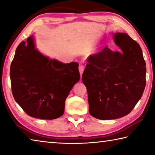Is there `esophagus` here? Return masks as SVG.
I'll return each mask as SVG.
<instances>
[{"instance_id": "1", "label": "esophagus", "mask_w": 155, "mask_h": 155, "mask_svg": "<svg viewBox=\"0 0 155 155\" xmlns=\"http://www.w3.org/2000/svg\"><path fill=\"white\" fill-rule=\"evenodd\" d=\"M84 65H80L79 67H78V70H79V72H80V74H81V77H82V74H83V72L84 71Z\"/></svg>"}]
</instances>
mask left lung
I'll return each instance as SVG.
<instances>
[{"mask_svg": "<svg viewBox=\"0 0 155 155\" xmlns=\"http://www.w3.org/2000/svg\"><path fill=\"white\" fill-rule=\"evenodd\" d=\"M122 52L107 46L87 58L82 80L87 90L89 112L99 120L128 115L146 87V62L139 44L127 33H115Z\"/></svg>", "mask_w": 155, "mask_h": 155, "instance_id": "obj_1", "label": "left lung"}]
</instances>
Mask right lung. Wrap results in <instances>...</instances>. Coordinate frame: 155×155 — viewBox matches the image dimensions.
<instances>
[{"instance_id":"obj_1","label":"right lung","mask_w":155,"mask_h":155,"mask_svg":"<svg viewBox=\"0 0 155 155\" xmlns=\"http://www.w3.org/2000/svg\"><path fill=\"white\" fill-rule=\"evenodd\" d=\"M77 62L50 59L35 48L33 36L18 46L10 68L15 101L29 116L53 120L64 114L65 101L80 79Z\"/></svg>"}]
</instances>
